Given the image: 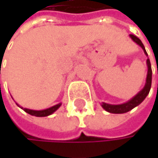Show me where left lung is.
<instances>
[{
    "label": "left lung",
    "mask_w": 158,
    "mask_h": 158,
    "mask_svg": "<svg viewBox=\"0 0 158 158\" xmlns=\"http://www.w3.org/2000/svg\"><path fill=\"white\" fill-rule=\"evenodd\" d=\"M130 37L132 38V40L136 43L139 47H141L143 50V53L146 55V56H148L145 48L143 45L142 41L135 35H130ZM146 65H147V75H146V79H145V84L144 87L142 89L135 95L134 96L131 100H129L128 102L122 103V104H109L106 102H102V107L108 112L110 113H125L132 109H134L135 107L138 106L146 98V96L148 95L150 89H151V84H152V69H151V63L149 58L146 59Z\"/></svg>",
    "instance_id": "left-lung-1"
}]
</instances>
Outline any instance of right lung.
Masks as SVG:
<instances>
[{"instance_id":"obj_1","label":"right lung","mask_w":158,"mask_h":158,"mask_svg":"<svg viewBox=\"0 0 158 158\" xmlns=\"http://www.w3.org/2000/svg\"><path fill=\"white\" fill-rule=\"evenodd\" d=\"M17 104V103H16ZM62 103H58L56 105H54L50 108H48V109H45V110H31V109H27V108H23L21 107L19 104H17L21 109L24 110L25 112L33 115V116H36V117H46V116H48V115H51L52 113H54L56 110H57L60 106H61Z\"/></svg>"}]
</instances>
